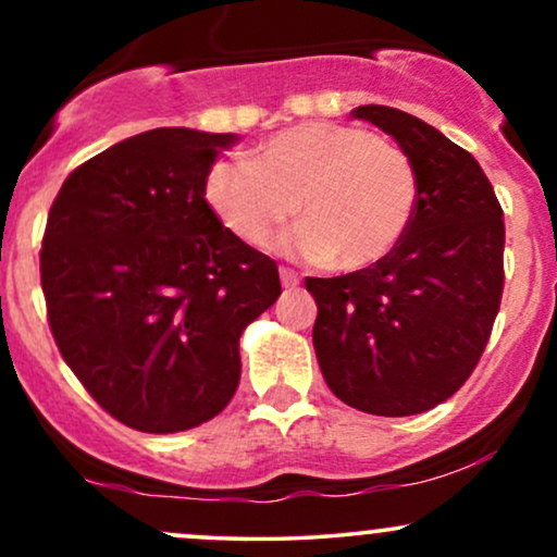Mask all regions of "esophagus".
<instances>
[{"instance_id":"1","label":"esophagus","mask_w":557,"mask_h":557,"mask_svg":"<svg viewBox=\"0 0 557 557\" xmlns=\"http://www.w3.org/2000/svg\"><path fill=\"white\" fill-rule=\"evenodd\" d=\"M280 277H283V285L287 290H293V287L300 285V274L296 270H290V267H283V270H280Z\"/></svg>"}]
</instances>
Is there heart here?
<instances>
[{
	"instance_id": "b5f03b06",
	"label": "heart",
	"mask_w": 557,
	"mask_h": 557,
	"mask_svg": "<svg viewBox=\"0 0 557 557\" xmlns=\"http://www.w3.org/2000/svg\"><path fill=\"white\" fill-rule=\"evenodd\" d=\"M207 203L235 238L267 246L304 216L285 246L337 270H363L398 246L419 201L413 159L359 125L300 123L274 133L251 162H216Z\"/></svg>"
}]
</instances>
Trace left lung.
<instances>
[{
    "label": "left lung",
    "instance_id": "1",
    "mask_svg": "<svg viewBox=\"0 0 557 557\" xmlns=\"http://www.w3.org/2000/svg\"><path fill=\"white\" fill-rule=\"evenodd\" d=\"M413 159L419 201L385 259L341 277H306L314 350L332 393L374 417H413L463 387L503 298V209L469 151L413 114L356 107Z\"/></svg>",
    "mask_w": 557,
    "mask_h": 557
}]
</instances>
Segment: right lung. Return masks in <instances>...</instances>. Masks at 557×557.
<instances>
[{
  "mask_svg": "<svg viewBox=\"0 0 557 557\" xmlns=\"http://www.w3.org/2000/svg\"><path fill=\"white\" fill-rule=\"evenodd\" d=\"M230 144L233 133H138L70 172L49 209V330L88 395L131 430L214 419L238 387L243 330L283 293L277 264L207 203Z\"/></svg>",
  "mask_w": 557,
  "mask_h": 557,
  "instance_id": "add662e5",
  "label": "right lung"
}]
</instances>
